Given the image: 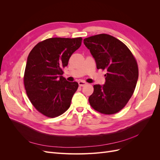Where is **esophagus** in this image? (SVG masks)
<instances>
[{
	"label": "esophagus",
	"instance_id": "1",
	"mask_svg": "<svg viewBox=\"0 0 160 160\" xmlns=\"http://www.w3.org/2000/svg\"><path fill=\"white\" fill-rule=\"evenodd\" d=\"M79 85L80 86V87H83V86H85V85H87V83L86 82H85V81H79Z\"/></svg>",
	"mask_w": 160,
	"mask_h": 160
}]
</instances>
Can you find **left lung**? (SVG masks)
I'll list each match as a JSON object with an SVG mask.
<instances>
[{
  "label": "left lung",
  "mask_w": 160,
  "mask_h": 160,
  "mask_svg": "<svg viewBox=\"0 0 160 160\" xmlns=\"http://www.w3.org/2000/svg\"><path fill=\"white\" fill-rule=\"evenodd\" d=\"M84 45L96 62L107 71L104 85H95L89 98L91 106L103 114L122 110L132 96L138 79V67L132 52L115 37L100 34L86 38Z\"/></svg>",
  "instance_id": "left-lung-1"
}]
</instances>
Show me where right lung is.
<instances>
[{
	"mask_svg": "<svg viewBox=\"0 0 160 160\" xmlns=\"http://www.w3.org/2000/svg\"><path fill=\"white\" fill-rule=\"evenodd\" d=\"M82 38H51L38 42L28 56L24 84L28 99L36 109L49 118L68 109L78 88L67 81L62 69L81 45Z\"/></svg>",
	"mask_w": 160,
	"mask_h": 160,
	"instance_id": "add662e5",
	"label": "right lung"
}]
</instances>
